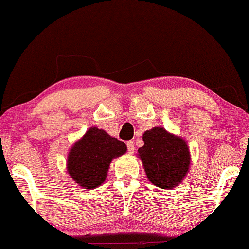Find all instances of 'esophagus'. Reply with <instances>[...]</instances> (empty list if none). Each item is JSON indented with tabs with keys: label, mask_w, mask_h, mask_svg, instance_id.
<instances>
[{
	"label": "esophagus",
	"mask_w": 249,
	"mask_h": 249,
	"mask_svg": "<svg viewBox=\"0 0 249 249\" xmlns=\"http://www.w3.org/2000/svg\"><path fill=\"white\" fill-rule=\"evenodd\" d=\"M127 149H128V153H132L135 152V145H134V142H127Z\"/></svg>",
	"instance_id": "1"
}]
</instances>
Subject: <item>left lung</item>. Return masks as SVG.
Here are the masks:
<instances>
[{
  "label": "left lung",
  "instance_id": "left-lung-1",
  "mask_svg": "<svg viewBox=\"0 0 249 249\" xmlns=\"http://www.w3.org/2000/svg\"><path fill=\"white\" fill-rule=\"evenodd\" d=\"M144 146L138 155L149 181L162 189H172L185 178L190 165L189 148L185 139L154 127L142 135Z\"/></svg>",
  "mask_w": 249,
  "mask_h": 249
}]
</instances>
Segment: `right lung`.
Masks as SVG:
<instances>
[{"instance_id":"obj_1","label":"right lung","mask_w":249,"mask_h":249,"mask_svg":"<svg viewBox=\"0 0 249 249\" xmlns=\"http://www.w3.org/2000/svg\"><path fill=\"white\" fill-rule=\"evenodd\" d=\"M127 151L124 142L111 137L103 129L91 127L74 142L68 154L67 170L85 189H94L105 181L110 163Z\"/></svg>"}]
</instances>
